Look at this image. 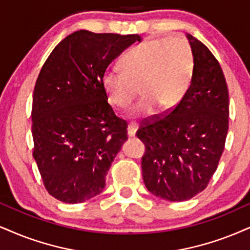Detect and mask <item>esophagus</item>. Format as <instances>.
Listing matches in <instances>:
<instances>
[{"label": "esophagus", "mask_w": 250, "mask_h": 250, "mask_svg": "<svg viewBox=\"0 0 250 250\" xmlns=\"http://www.w3.org/2000/svg\"><path fill=\"white\" fill-rule=\"evenodd\" d=\"M138 131V125L134 124V123H130L127 126V133L130 137H134L135 133Z\"/></svg>", "instance_id": "obj_1"}]
</instances>
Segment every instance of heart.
Here are the masks:
<instances>
[{
    "instance_id": "heart-1",
    "label": "heart",
    "mask_w": 250,
    "mask_h": 250,
    "mask_svg": "<svg viewBox=\"0 0 250 250\" xmlns=\"http://www.w3.org/2000/svg\"><path fill=\"white\" fill-rule=\"evenodd\" d=\"M123 72L106 69L102 78L111 105L128 106L139 88L144 98L131 109L134 118H146L162 109L176 106L187 94L193 75V54L188 40L181 37L150 39L122 60Z\"/></svg>"
}]
</instances>
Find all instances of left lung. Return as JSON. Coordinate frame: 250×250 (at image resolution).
Returning <instances> with one entry per match:
<instances>
[{
    "mask_svg": "<svg viewBox=\"0 0 250 250\" xmlns=\"http://www.w3.org/2000/svg\"><path fill=\"white\" fill-rule=\"evenodd\" d=\"M193 54L192 81L168 115L138 130L147 190L169 202L202 192L217 170L229 132V98L219 62L198 39L186 35Z\"/></svg>",
    "mask_w": 250,
    "mask_h": 250,
    "instance_id": "8db88e82",
    "label": "left lung"
}]
</instances>
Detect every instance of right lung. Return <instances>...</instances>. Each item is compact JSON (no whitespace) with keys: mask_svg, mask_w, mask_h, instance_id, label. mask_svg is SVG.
I'll return each instance as SVG.
<instances>
[{"mask_svg":"<svg viewBox=\"0 0 250 250\" xmlns=\"http://www.w3.org/2000/svg\"><path fill=\"white\" fill-rule=\"evenodd\" d=\"M141 36L73 32L55 46L37 79L33 158L46 190L68 204L100 195L127 125L107 103V66Z\"/></svg>","mask_w":250,"mask_h":250,"instance_id":"1","label":"right lung"}]
</instances>
